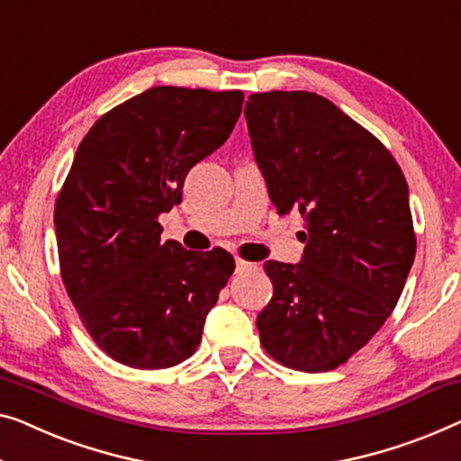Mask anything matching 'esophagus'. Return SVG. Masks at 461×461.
Instances as JSON below:
<instances>
[{"label":"esophagus","mask_w":461,"mask_h":461,"mask_svg":"<svg viewBox=\"0 0 461 461\" xmlns=\"http://www.w3.org/2000/svg\"><path fill=\"white\" fill-rule=\"evenodd\" d=\"M250 269H257V265H252L244 258H236V271L238 273H244V271H250Z\"/></svg>","instance_id":"obj_1"}]
</instances>
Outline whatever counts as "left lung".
<instances>
[{
	"label": "left lung",
	"mask_w": 461,
	"mask_h": 461,
	"mask_svg": "<svg viewBox=\"0 0 461 461\" xmlns=\"http://www.w3.org/2000/svg\"><path fill=\"white\" fill-rule=\"evenodd\" d=\"M246 123L279 215L304 219L300 263L267 260L260 346L304 373L333 370L389 319L416 257L408 182L384 144L308 91L254 93Z\"/></svg>",
	"instance_id": "1"
}]
</instances>
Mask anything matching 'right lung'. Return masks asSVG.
I'll list each match as a JSON object with an SVG mask.
<instances>
[{"label":"right lung","instance_id":"1","mask_svg":"<svg viewBox=\"0 0 461 461\" xmlns=\"http://www.w3.org/2000/svg\"><path fill=\"white\" fill-rule=\"evenodd\" d=\"M242 103V91L153 86L101 115L74 155L53 212L61 279L93 341L126 366L190 358L236 269L221 249L161 242L157 219L230 139Z\"/></svg>","mask_w":461,"mask_h":461}]
</instances>
